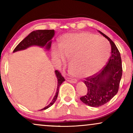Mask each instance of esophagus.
Here are the masks:
<instances>
[{"instance_id": "34e87169", "label": "esophagus", "mask_w": 133, "mask_h": 133, "mask_svg": "<svg viewBox=\"0 0 133 133\" xmlns=\"http://www.w3.org/2000/svg\"><path fill=\"white\" fill-rule=\"evenodd\" d=\"M66 81L69 82L70 83H76V82H77V80L75 79H73V78H71V77H66Z\"/></svg>"}]
</instances>
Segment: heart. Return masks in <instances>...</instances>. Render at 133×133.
I'll return each mask as SVG.
<instances>
[{"mask_svg":"<svg viewBox=\"0 0 133 133\" xmlns=\"http://www.w3.org/2000/svg\"><path fill=\"white\" fill-rule=\"evenodd\" d=\"M110 46L103 38L90 32L66 34L60 39V44L53 45L52 54L61 63L71 58L70 71L79 77L92 75L106 63Z\"/></svg>","mask_w":133,"mask_h":133,"instance_id":"b5f03b06","label":"heart"}]
</instances>
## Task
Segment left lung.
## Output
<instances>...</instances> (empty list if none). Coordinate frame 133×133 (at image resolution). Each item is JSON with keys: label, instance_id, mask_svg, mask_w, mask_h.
<instances>
[{"label": "left lung", "instance_id": "obj_1", "mask_svg": "<svg viewBox=\"0 0 133 133\" xmlns=\"http://www.w3.org/2000/svg\"><path fill=\"white\" fill-rule=\"evenodd\" d=\"M99 31L110 42L111 53L107 64L102 70L83 81L88 91L80 99L92 107L105 104L117 93L122 75L121 57L117 46L108 36Z\"/></svg>", "mask_w": 133, "mask_h": 133}]
</instances>
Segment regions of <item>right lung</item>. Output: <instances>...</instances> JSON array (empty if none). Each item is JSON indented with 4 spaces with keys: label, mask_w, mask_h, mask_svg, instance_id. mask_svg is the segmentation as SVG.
Returning a JSON list of instances; mask_svg holds the SVG:
<instances>
[{
    "label": "right lung",
    "mask_w": 133,
    "mask_h": 133,
    "mask_svg": "<svg viewBox=\"0 0 133 133\" xmlns=\"http://www.w3.org/2000/svg\"><path fill=\"white\" fill-rule=\"evenodd\" d=\"M54 35V30H36L31 32L28 36H26L23 41H22L19 44L17 45L14 49L13 52L17 51L25 50L29 46H32V45H37L41 47L45 46L47 50H49L51 45V40ZM55 74L56 77L57 78V88L56 91V95L54 96L53 99L48 106L42 109L41 110H44L48 108L52 105L54 104L55 101L57 99L58 93H59V89L63 81H65L64 77L62 76L61 72L58 70L55 71Z\"/></svg>",
    "instance_id": "right-lung-1"
}]
</instances>
